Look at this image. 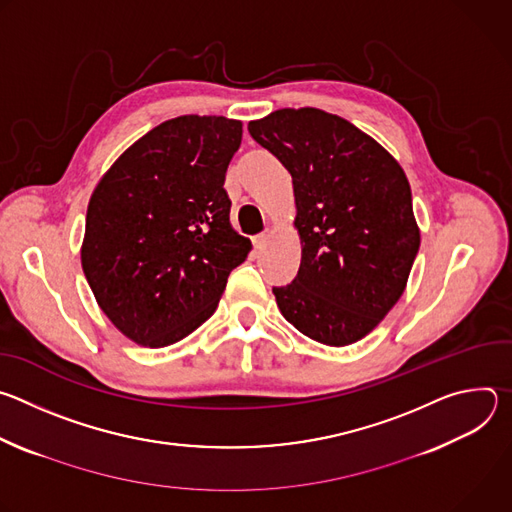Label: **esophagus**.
I'll return each instance as SVG.
<instances>
[{
	"mask_svg": "<svg viewBox=\"0 0 512 512\" xmlns=\"http://www.w3.org/2000/svg\"><path fill=\"white\" fill-rule=\"evenodd\" d=\"M265 243H267V235H257V237H253V245H255V249H263V247H265Z\"/></svg>",
	"mask_w": 512,
	"mask_h": 512,
	"instance_id": "obj_1",
	"label": "esophagus"
}]
</instances>
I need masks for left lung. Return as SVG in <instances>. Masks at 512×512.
Here are the masks:
<instances>
[{
	"mask_svg": "<svg viewBox=\"0 0 512 512\" xmlns=\"http://www.w3.org/2000/svg\"><path fill=\"white\" fill-rule=\"evenodd\" d=\"M249 133L294 182L302 263L273 287L277 308L316 342L364 338L403 296L421 243L403 168L371 135L314 107L273 111Z\"/></svg>",
	"mask_w": 512,
	"mask_h": 512,
	"instance_id": "8db88e82",
	"label": "left lung"
}]
</instances>
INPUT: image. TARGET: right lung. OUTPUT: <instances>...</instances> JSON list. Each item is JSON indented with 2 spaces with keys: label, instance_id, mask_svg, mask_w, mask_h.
<instances>
[{
  "label": "right lung",
  "instance_id": "right-lung-1",
  "mask_svg": "<svg viewBox=\"0 0 512 512\" xmlns=\"http://www.w3.org/2000/svg\"><path fill=\"white\" fill-rule=\"evenodd\" d=\"M243 123L168 119L105 172L87 208L81 263L113 326L141 346H170L202 326L251 241L229 221L225 184Z\"/></svg>",
  "mask_w": 512,
  "mask_h": 512
}]
</instances>
